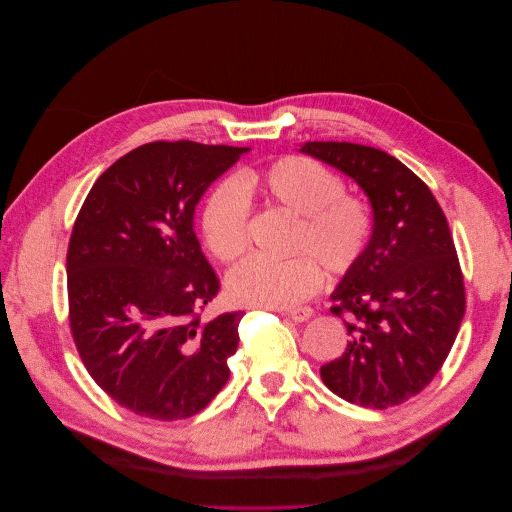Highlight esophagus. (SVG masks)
Segmentation results:
<instances>
[{"mask_svg": "<svg viewBox=\"0 0 512 512\" xmlns=\"http://www.w3.org/2000/svg\"><path fill=\"white\" fill-rule=\"evenodd\" d=\"M290 320H294V322H307L309 318L314 316V309H309V307H294V309H286L284 312Z\"/></svg>", "mask_w": 512, "mask_h": 512, "instance_id": "esophagus-1", "label": "esophagus"}]
</instances>
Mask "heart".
<instances>
[{
  "label": "heart",
  "mask_w": 512,
  "mask_h": 512,
  "mask_svg": "<svg viewBox=\"0 0 512 512\" xmlns=\"http://www.w3.org/2000/svg\"><path fill=\"white\" fill-rule=\"evenodd\" d=\"M335 170L305 156H284L247 170L235 183L222 181L200 211V235L207 250L224 265L250 247V205L297 215L290 260L250 258L228 275L226 292L239 305L292 307L320 288L322 271L346 275L365 256L374 237V209L359 194L344 190Z\"/></svg>",
  "instance_id": "b5f03b06"
}]
</instances>
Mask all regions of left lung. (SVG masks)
I'll return each instance as SVG.
<instances>
[{"mask_svg": "<svg viewBox=\"0 0 512 512\" xmlns=\"http://www.w3.org/2000/svg\"><path fill=\"white\" fill-rule=\"evenodd\" d=\"M301 151L359 183L376 220L365 256L331 297L350 342L320 376L350 404L399 406L438 374L466 314L451 228L427 183L389 153L333 141Z\"/></svg>", "mask_w": 512, "mask_h": 512, "instance_id": "1", "label": "left lung"}]
</instances>
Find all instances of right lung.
<instances>
[{
	"label": "right lung",
	"mask_w": 512,
	"mask_h": 512,
	"mask_svg": "<svg viewBox=\"0 0 512 512\" xmlns=\"http://www.w3.org/2000/svg\"><path fill=\"white\" fill-rule=\"evenodd\" d=\"M245 147L153 141L94 183L68 245V320L89 376L115 404L179 421L228 382L243 312L200 314L220 280L194 207Z\"/></svg>",
	"instance_id": "obj_1"
}]
</instances>
